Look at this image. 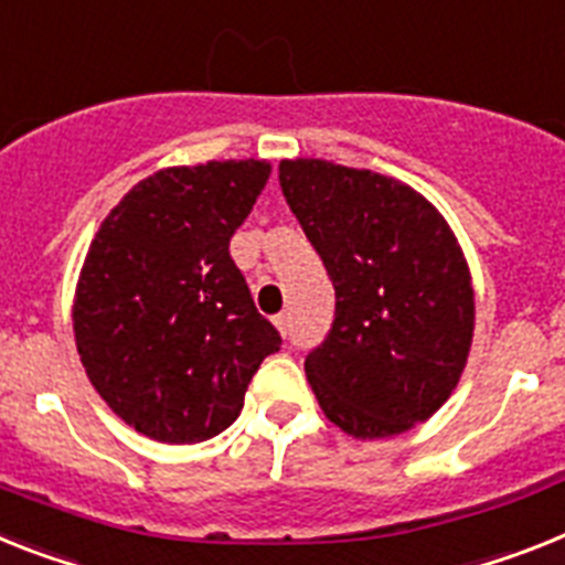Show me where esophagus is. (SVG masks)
Returning a JSON list of instances; mask_svg holds the SVG:
<instances>
[{"label": "esophagus", "instance_id": "obj_1", "mask_svg": "<svg viewBox=\"0 0 565 565\" xmlns=\"http://www.w3.org/2000/svg\"><path fill=\"white\" fill-rule=\"evenodd\" d=\"M273 324L278 327V333L287 335V330H290V312H278V316L273 319Z\"/></svg>", "mask_w": 565, "mask_h": 565}]
</instances>
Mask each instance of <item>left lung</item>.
Returning <instances> with one entry per match:
<instances>
[{
    "label": "left lung",
    "mask_w": 565,
    "mask_h": 565,
    "mask_svg": "<svg viewBox=\"0 0 565 565\" xmlns=\"http://www.w3.org/2000/svg\"><path fill=\"white\" fill-rule=\"evenodd\" d=\"M278 178L335 290L333 330L305 362L324 416L355 439L428 422L473 339L471 269L454 230L425 194L371 169L292 158Z\"/></svg>",
    "instance_id": "left-lung-1"
}]
</instances>
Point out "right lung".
<instances>
[{
	"label": "right lung",
	"mask_w": 565,
	"mask_h": 565,
	"mask_svg": "<svg viewBox=\"0 0 565 565\" xmlns=\"http://www.w3.org/2000/svg\"><path fill=\"white\" fill-rule=\"evenodd\" d=\"M269 160L169 166L103 217L74 290V341L114 414L154 443L192 445L238 419L281 335L253 305L230 241Z\"/></svg>",
	"instance_id": "obj_1"
}]
</instances>
